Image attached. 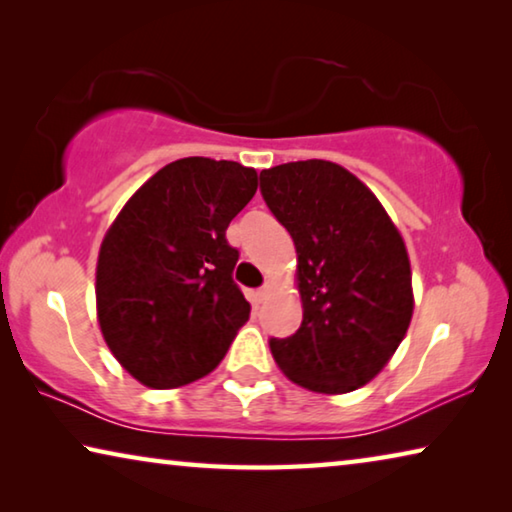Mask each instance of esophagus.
<instances>
[{"label": "esophagus", "mask_w": 512, "mask_h": 512, "mask_svg": "<svg viewBox=\"0 0 512 512\" xmlns=\"http://www.w3.org/2000/svg\"><path fill=\"white\" fill-rule=\"evenodd\" d=\"M271 284H264L262 289L259 291H255V305H262V302H266L268 300V296H271Z\"/></svg>", "instance_id": "34e87169"}]
</instances>
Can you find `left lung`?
<instances>
[{"label": "left lung", "instance_id": "obj_1", "mask_svg": "<svg viewBox=\"0 0 512 512\" xmlns=\"http://www.w3.org/2000/svg\"><path fill=\"white\" fill-rule=\"evenodd\" d=\"M268 210L296 244L302 323L271 339L273 359L314 393L357 391L402 343L411 264L377 196L341 164L302 160L259 173Z\"/></svg>", "mask_w": 512, "mask_h": 512}]
</instances>
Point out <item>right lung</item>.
<instances>
[{"instance_id": "right-lung-1", "label": "right lung", "mask_w": 512, "mask_h": 512, "mask_svg": "<svg viewBox=\"0 0 512 512\" xmlns=\"http://www.w3.org/2000/svg\"><path fill=\"white\" fill-rule=\"evenodd\" d=\"M257 192L239 162L183 158L124 205L97 262V316L110 352L149 388H178L219 366L250 316L232 280L230 221Z\"/></svg>"}]
</instances>
